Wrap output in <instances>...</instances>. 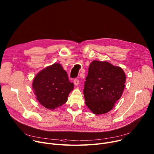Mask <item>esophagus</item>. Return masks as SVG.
<instances>
[{
	"label": "esophagus",
	"mask_w": 154,
	"mask_h": 154,
	"mask_svg": "<svg viewBox=\"0 0 154 154\" xmlns=\"http://www.w3.org/2000/svg\"><path fill=\"white\" fill-rule=\"evenodd\" d=\"M74 83L75 86H78L79 84V80L78 79H75L74 80Z\"/></svg>",
	"instance_id": "esophagus-1"
}]
</instances>
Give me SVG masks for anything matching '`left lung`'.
<instances>
[{
	"label": "left lung",
	"mask_w": 154,
	"mask_h": 154,
	"mask_svg": "<svg viewBox=\"0 0 154 154\" xmlns=\"http://www.w3.org/2000/svg\"><path fill=\"white\" fill-rule=\"evenodd\" d=\"M125 82L126 75L120 67L107 61H93L83 90L87 106L96 115L108 112L121 97Z\"/></svg>",
	"instance_id": "8db88e82"
}]
</instances>
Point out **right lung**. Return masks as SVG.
<instances>
[{"instance_id":"obj_1","label":"right lung","mask_w":154,"mask_h":154,"mask_svg":"<svg viewBox=\"0 0 154 154\" xmlns=\"http://www.w3.org/2000/svg\"><path fill=\"white\" fill-rule=\"evenodd\" d=\"M74 88V83L69 82L66 71L60 63H54L42 70L32 82L37 100L49 110L66 103Z\"/></svg>"}]
</instances>
